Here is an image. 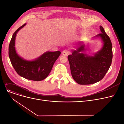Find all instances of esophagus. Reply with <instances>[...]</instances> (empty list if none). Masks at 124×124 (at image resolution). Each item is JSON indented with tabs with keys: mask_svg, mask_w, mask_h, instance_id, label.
<instances>
[{
	"mask_svg": "<svg viewBox=\"0 0 124 124\" xmlns=\"http://www.w3.org/2000/svg\"><path fill=\"white\" fill-rule=\"evenodd\" d=\"M62 54L64 56H67L68 54H69V52L66 50H65L63 51L62 52Z\"/></svg>",
	"mask_w": 124,
	"mask_h": 124,
	"instance_id": "esophagus-1",
	"label": "esophagus"
}]
</instances>
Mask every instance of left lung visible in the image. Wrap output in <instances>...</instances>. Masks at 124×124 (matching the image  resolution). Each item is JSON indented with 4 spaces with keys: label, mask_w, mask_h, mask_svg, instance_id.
Listing matches in <instances>:
<instances>
[{
    "label": "left lung",
    "mask_w": 124,
    "mask_h": 124,
    "mask_svg": "<svg viewBox=\"0 0 124 124\" xmlns=\"http://www.w3.org/2000/svg\"><path fill=\"white\" fill-rule=\"evenodd\" d=\"M101 33L94 38H101L103 42L102 48L90 56L83 53L84 45L80 44L76 50H72L68 55L71 73L73 79L79 84H92L101 80L108 70L113 58L112 44L102 26Z\"/></svg>",
    "instance_id": "left-lung-1"
}]
</instances>
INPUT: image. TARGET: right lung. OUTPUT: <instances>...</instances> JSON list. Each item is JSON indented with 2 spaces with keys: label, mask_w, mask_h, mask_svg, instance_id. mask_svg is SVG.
<instances>
[{
  "label": "right lung",
  "mask_w": 124,
  "mask_h": 124,
  "mask_svg": "<svg viewBox=\"0 0 124 124\" xmlns=\"http://www.w3.org/2000/svg\"><path fill=\"white\" fill-rule=\"evenodd\" d=\"M26 23L19 27L13 34L10 40L8 55L11 63L17 73L21 76L31 80L41 81L46 78L59 57L60 51L47 52L36 59L28 61L23 59L16 53L15 48V40L17 32Z\"/></svg>",
  "instance_id": "1"
}]
</instances>
